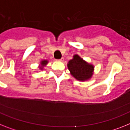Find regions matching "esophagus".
Returning <instances> with one entry per match:
<instances>
[{
    "label": "esophagus",
    "mask_w": 130,
    "mask_h": 130,
    "mask_svg": "<svg viewBox=\"0 0 130 130\" xmlns=\"http://www.w3.org/2000/svg\"><path fill=\"white\" fill-rule=\"evenodd\" d=\"M58 61H64V58H63V57H61L60 59H58Z\"/></svg>",
    "instance_id": "34e87169"
}]
</instances>
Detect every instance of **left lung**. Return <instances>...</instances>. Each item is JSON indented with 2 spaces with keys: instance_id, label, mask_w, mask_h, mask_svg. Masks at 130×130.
I'll return each instance as SVG.
<instances>
[{
  "instance_id": "8db88e82",
  "label": "left lung",
  "mask_w": 130,
  "mask_h": 130,
  "mask_svg": "<svg viewBox=\"0 0 130 130\" xmlns=\"http://www.w3.org/2000/svg\"><path fill=\"white\" fill-rule=\"evenodd\" d=\"M67 67L71 74L78 80H88L93 74V65L85 61L78 55H74L73 59L69 61Z\"/></svg>"
}]
</instances>
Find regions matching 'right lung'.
I'll list each match as a JSON object with an SVG mask.
<instances>
[{
	"mask_svg": "<svg viewBox=\"0 0 130 130\" xmlns=\"http://www.w3.org/2000/svg\"><path fill=\"white\" fill-rule=\"evenodd\" d=\"M47 60H43V61H42L41 62V67H40V69H43V67H44L45 65H46V64H47Z\"/></svg>",
	"mask_w": 130,
	"mask_h": 130,
	"instance_id": "obj_1",
	"label": "right lung"
}]
</instances>
